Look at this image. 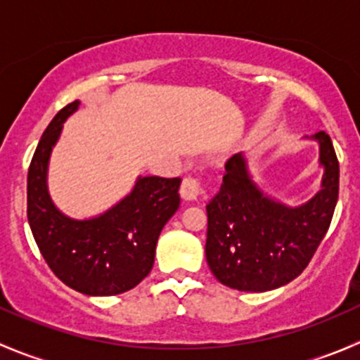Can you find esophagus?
Listing matches in <instances>:
<instances>
[{"label": "esophagus", "mask_w": 360, "mask_h": 360, "mask_svg": "<svg viewBox=\"0 0 360 360\" xmlns=\"http://www.w3.org/2000/svg\"><path fill=\"white\" fill-rule=\"evenodd\" d=\"M179 193L183 197V200H197L203 193L200 181L195 179V177H184L183 183H181Z\"/></svg>", "instance_id": "obj_1"}]
</instances>
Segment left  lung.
Here are the masks:
<instances>
[{"mask_svg":"<svg viewBox=\"0 0 360 360\" xmlns=\"http://www.w3.org/2000/svg\"><path fill=\"white\" fill-rule=\"evenodd\" d=\"M326 174L322 190L289 209L264 197L250 181L242 153L226 162L223 184L207 205L205 257L221 284L263 292L294 281L328 233L338 200L340 163L331 137L315 134Z\"/></svg>","mask_w":360,"mask_h":360,"instance_id":"8db88e82","label":"left lung"}]
</instances>
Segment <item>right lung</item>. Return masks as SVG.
Returning a JSON list of instances; mask_svg holds the SVG:
<instances>
[{
	"label": "right lung",
	"mask_w": 360,
	"mask_h": 360,
	"mask_svg": "<svg viewBox=\"0 0 360 360\" xmlns=\"http://www.w3.org/2000/svg\"><path fill=\"white\" fill-rule=\"evenodd\" d=\"M79 101L50 122L27 172V219L50 270L68 288L89 296H115L151 271L158 235L179 207V177H139L132 193L96 219L75 221L56 209L46 191V165L63 122Z\"/></svg>",
	"instance_id": "right-lung-1"
}]
</instances>
